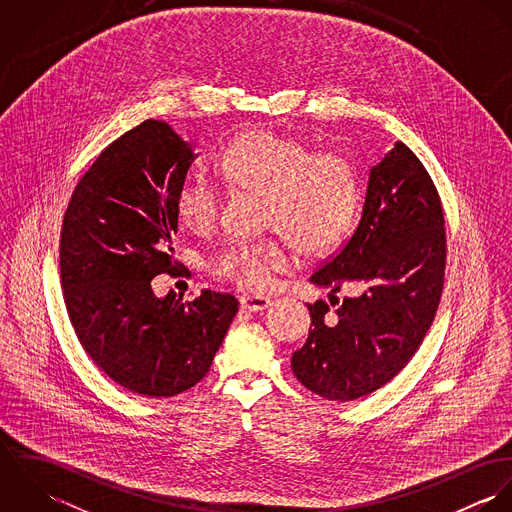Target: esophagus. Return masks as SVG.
I'll use <instances>...</instances> for the list:
<instances>
[{"mask_svg": "<svg viewBox=\"0 0 512 512\" xmlns=\"http://www.w3.org/2000/svg\"><path fill=\"white\" fill-rule=\"evenodd\" d=\"M268 305H272V299L264 297V295H242L240 297V307H242V311H248V313L264 311Z\"/></svg>", "mask_w": 512, "mask_h": 512, "instance_id": "34e87169", "label": "esophagus"}]
</instances>
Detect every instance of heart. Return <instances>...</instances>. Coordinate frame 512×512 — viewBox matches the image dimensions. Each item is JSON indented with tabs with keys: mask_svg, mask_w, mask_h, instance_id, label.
I'll list each match as a JSON object with an SVG mask.
<instances>
[{
	"mask_svg": "<svg viewBox=\"0 0 512 512\" xmlns=\"http://www.w3.org/2000/svg\"><path fill=\"white\" fill-rule=\"evenodd\" d=\"M217 167L232 189L264 197L262 226L282 234L278 240L232 242L211 256V274L242 290L268 288L274 272L292 264L293 246L307 256L333 250L359 215L353 163L299 138L250 130L222 149ZM175 207L191 232L207 234L219 224L222 195L205 177H187Z\"/></svg>",
	"mask_w": 512,
	"mask_h": 512,
	"instance_id": "1",
	"label": "heart"
}]
</instances>
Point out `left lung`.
<instances>
[{"label":"left lung","instance_id":"1","mask_svg":"<svg viewBox=\"0 0 512 512\" xmlns=\"http://www.w3.org/2000/svg\"><path fill=\"white\" fill-rule=\"evenodd\" d=\"M438 189L402 142L370 169L365 207L351 238L309 278L337 305L309 303L307 341L293 374L327 400H357L392 380L420 349L438 311L445 226ZM361 289L339 302L345 284Z\"/></svg>","mask_w":512,"mask_h":512}]
</instances>
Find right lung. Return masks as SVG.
<instances>
[{
	"instance_id": "right-lung-1",
	"label": "right lung",
	"mask_w": 512,
	"mask_h": 512,
	"mask_svg": "<svg viewBox=\"0 0 512 512\" xmlns=\"http://www.w3.org/2000/svg\"><path fill=\"white\" fill-rule=\"evenodd\" d=\"M195 159L169 124L146 120L106 147L74 187L61 230V286L74 333L114 382L177 396L213 365L238 311L230 293L157 297L175 274L177 191Z\"/></svg>"
}]
</instances>
